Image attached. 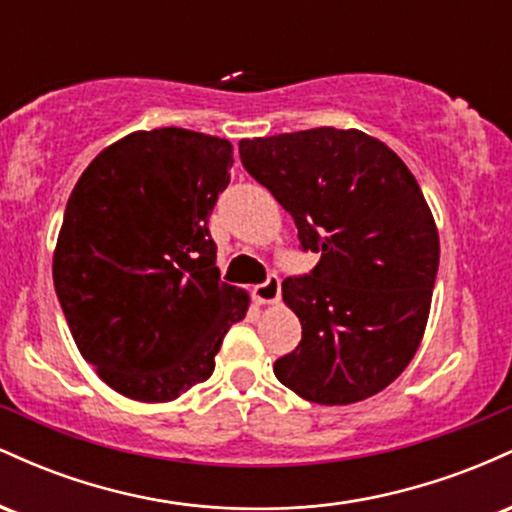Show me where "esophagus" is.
Listing matches in <instances>:
<instances>
[{
    "label": "esophagus",
    "mask_w": 512,
    "mask_h": 512,
    "mask_svg": "<svg viewBox=\"0 0 512 512\" xmlns=\"http://www.w3.org/2000/svg\"><path fill=\"white\" fill-rule=\"evenodd\" d=\"M281 296V284L276 276H269L264 284H257L255 289H252V298H255V303L260 305H269V303H276Z\"/></svg>",
    "instance_id": "1"
}]
</instances>
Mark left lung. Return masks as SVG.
Wrapping results in <instances>:
<instances>
[{
  "label": "left lung",
  "instance_id": "obj_1",
  "mask_svg": "<svg viewBox=\"0 0 512 512\" xmlns=\"http://www.w3.org/2000/svg\"><path fill=\"white\" fill-rule=\"evenodd\" d=\"M238 149L293 216L301 248L320 252L313 272L281 284L303 337L274 375L327 407L378 395L419 349L438 274V228L419 182L361 129L315 127Z\"/></svg>",
  "mask_w": 512,
  "mask_h": 512
}]
</instances>
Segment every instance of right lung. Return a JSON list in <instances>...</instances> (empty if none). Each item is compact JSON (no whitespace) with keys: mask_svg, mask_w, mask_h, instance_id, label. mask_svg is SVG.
I'll return each mask as SVG.
<instances>
[{"mask_svg":"<svg viewBox=\"0 0 512 512\" xmlns=\"http://www.w3.org/2000/svg\"><path fill=\"white\" fill-rule=\"evenodd\" d=\"M233 166L228 139L132 132L74 185L52 279L81 356L137 402H170L214 373L248 291L223 284L207 228Z\"/></svg>","mask_w":512,"mask_h":512,"instance_id":"add662e5","label":"right lung"}]
</instances>
